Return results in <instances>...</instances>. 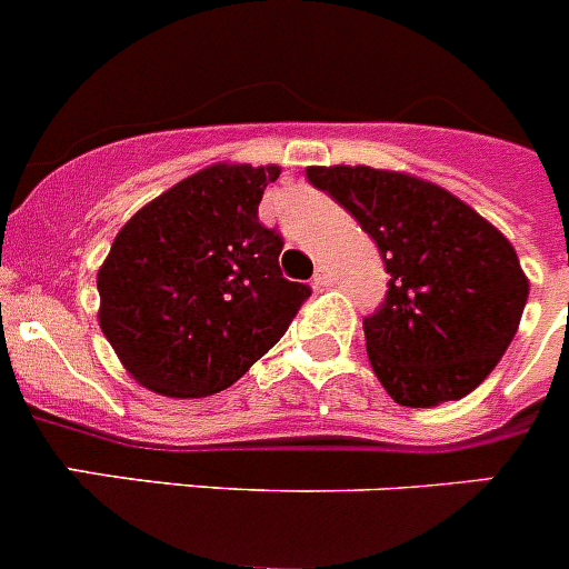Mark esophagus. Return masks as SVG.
<instances>
[{"label":"esophagus","instance_id":"esophagus-1","mask_svg":"<svg viewBox=\"0 0 569 569\" xmlns=\"http://www.w3.org/2000/svg\"><path fill=\"white\" fill-rule=\"evenodd\" d=\"M315 286H331V272H328L326 267H317V272H315Z\"/></svg>","mask_w":569,"mask_h":569}]
</instances>
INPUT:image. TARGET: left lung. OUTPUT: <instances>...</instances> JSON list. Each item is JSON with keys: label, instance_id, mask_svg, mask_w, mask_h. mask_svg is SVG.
Listing matches in <instances>:
<instances>
[{"label": "left lung", "instance_id": "left-lung-1", "mask_svg": "<svg viewBox=\"0 0 569 569\" xmlns=\"http://www.w3.org/2000/svg\"><path fill=\"white\" fill-rule=\"evenodd\" d=\"M379 247L385 302L365 317L376 376L401 407L458 401L511 345L528 302L511 241L480 212L423 179L368 164L309 168Z\"/></svg>", "mask_w": 569, "mask_h": 569}]
</instances>
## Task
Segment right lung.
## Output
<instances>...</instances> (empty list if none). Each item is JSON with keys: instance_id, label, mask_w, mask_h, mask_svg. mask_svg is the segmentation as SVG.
Masks as SVG:
<instances>
[{"instance_id": "1", "label": "right lung", "mask_w": 569, "mask_h": 569, "mask_svg": "<svg viewBox=\"0 0 569 569\" xmlns=\"http://www.w3.org/2000/svg\"><path fill=\"white\" fill-rule=\"evenodd\" d=\"M280 168L212 164L131 216L98 272L100 328L148 390L199 398L236 385L311 297L280 272L258 204Z\"/></svg>"}]
</instances>
